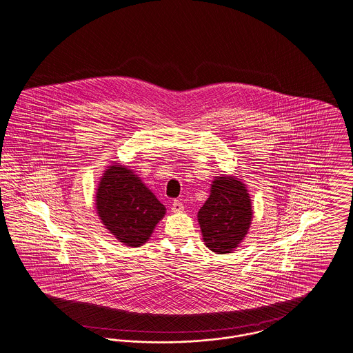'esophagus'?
Instances as JSON below:
<instances>
[{
	"label": "esophagus",
	"mask_w": 353,
	"mask_h": 353,
	"mask_svg": "<svg viewBox=\"0 0 353 353\" xmlns=\"http://www.w3.org/2000/svg\"><path fill=\"white\" fill-rule=\"evenodd\" d=\"M183 209H185L183 203L181 201H178V199H175L172 202V205H171V212L172 213H181V212H183Z\"/></svg>",
	"instance_id": "esophagus-1"
}]
</instances>
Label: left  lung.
Returning <instances> with one entry per match:
<instances>
[{
  "label": "left lung",
  "instance_id": "1",
  "mask_svg": "<svg viewBox=\"0 0 353 353\" xmlns=\"http://www.w3.org/2000/svg\"><path fill=\"white\" fill-rule=\"evenodd\" d=\"M252 203L245 185L234 176H217L198 212L205 245L216 254H230L248 233Z\"/></svg>",
  "mask_w": 353,
  "mask_h": 353
}]
</instances>
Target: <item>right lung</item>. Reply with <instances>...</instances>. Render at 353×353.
<instances>
[{
  "label": "right lung",
  "instance_id": "right-lung-1",
  "mask_svg": "<svg viewBox=\"0 0 353 353\" xmlns=\"http://www.w3.org/2000/svg\"><path fill=\"white\" fill-rule=\"evenodd\" d=\"M96 209L105 228L128 247L147 243L165 214L154 192L120 164H112L103 172L97 189Z\"/></svg>",
  "mask_w": 353,
  "mask_h": 353
}]
</instances>
